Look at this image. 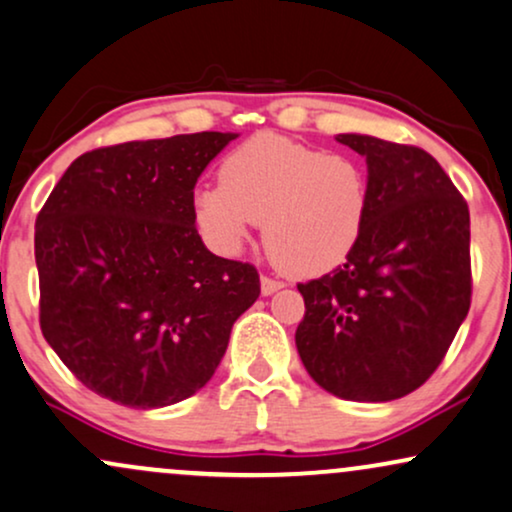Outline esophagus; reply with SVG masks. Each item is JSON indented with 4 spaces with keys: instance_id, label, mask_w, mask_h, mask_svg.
<instances>
[{
    "instance_id": "obj_1",
    "label": "esophagus",
    "mask_w": 512,
    "mask_h": 512,
    "mask_svg": "<svg viewBox=\"0 0 512 512\" xmlns=\"http://www.w3.org/2000/svg\"><path fill=\"white\" fill-rule=\"evenodd\" d=\"M282 287V282L280 280H275V277H270V275H263L261 277V292L263 294H273V292H277V289Z\"/></svg>"
}]
</instances>
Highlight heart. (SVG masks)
<instances>
[{"label":"heart","instance_id":"b5f03b06","mask_svg":"<svg viewBox=\"0 0 512 512\" xmlns=\"http://www.w3.org/2000/svg\"><path fill=\"white\" fill-rule=\"evenodd\" d=\"M220 182L199 189L194 211L204 235L227 254L263 223L277 266L313 277L344 263L363 235L370 180L351 154L261 132L225 156Z\"/></svg>","mask_w":512,"mask_h":512}]
</instances>
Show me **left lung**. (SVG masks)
<instances>
[{
  "label": "left lung",
  "instance_id": "left-lung-1",
  "mask_svg": "<svg viewBox=\"0 0 512 512\" xmlns=\"http://www.w3.org/2000/svg\"><path fill=\"white\" fill-rule=\"evenodd\" d=\"M337 142L368 161V218L342 266L296 285L306 306L296 349L339 399L394 401L430 380L470 311L468 201L425 149Z\"/></svg>",
  "mask_w": 512,
  "mask_h": 512
}]
</instances>
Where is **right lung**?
<instances>
[{"label":"right lung","instance_id":"obj_1","mask_svg":"<svg viewBox=\"0 0 512 512\" xmlns=\"http://www.w3.org/2000/svg\"><path fill=\"white\" fill-rule=\"evenodd\" d=\"M235 137L92 149L37 213L42 334L94 394L130 408L187 399L261 294L258 270L211 254L194 225V185Z\"/></svg>","mask_w":512,"mask_h":512}]
</instances>
